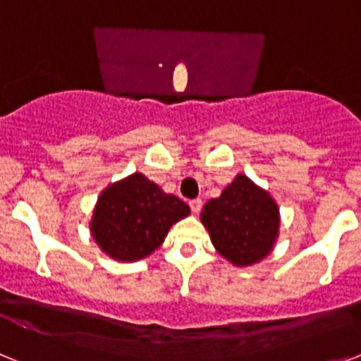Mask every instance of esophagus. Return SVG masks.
Returning <instances> with one entry per match:
<instances>
[{
	"mask_svg": "<svg viewBox=\"0 0 361 361\" xmlns=\"http://www.w3.org/2000/svg\"><path fill=\"white\" fill-rule=\"evenodd\" d=\"M190 208H191V212L195 213H199L200 209H202V200L200 199H193V200H190Z\"/></svg>",
	"mask_w": 361,
	"mask_h": 361,
	"instance_id": "esophagus-1",
	"label": "esophagus"
}]
</instances>
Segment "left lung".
<instances>
[{
	"instance_id": "obj_1",
	"label": "left lung",
	"mask_w": 361,
	"mask_h": 361,
	"mask_svg": "<svg viewBox=\"0 0 361 361\" xmlns=\"http://www.w3.org/2000/svg\"><path fill=\"white\" fill-rule=\"evenodd\" d=\"M200 220L215 250L235 266L260 262L279 237V206L245 175H237L219 199L206 202Z\"/></svg>"
}]
</instances>
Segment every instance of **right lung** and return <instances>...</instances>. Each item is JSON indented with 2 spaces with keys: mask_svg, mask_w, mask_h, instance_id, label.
Returning a JSON list of instances; mask_svg holds the SVG:
<instances>
[{
  "mask_svg": "<svg viewBox=\"0 0 361 361\" xmlns=\"http://www.w3.org/2000/svg\"><path fill=\"white\" fill-rule=\"evenodd\" d=\"M188 215L186 202L164 193L142 173H133L99 195L90 231L111 258L135 262L157 250L171 226Z\"/></svg>",
  "mask_w": 361,
  "mask_h": 361,
  "instance_id": "right-lung-1",
  "label": "right lung"
}]
</instances>
